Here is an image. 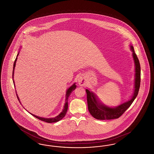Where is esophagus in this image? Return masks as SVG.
Instances as JSON below:
<instances>
[{
    "instance_id": "34e87169",
    "label": "esophagus",
    "mask_w": 154,
    "mask_h": 154,
    "mask_svg": "<svg viewBox=\"0 0 154 154\" xmlns=\"http://www.w3.org/2000/svg\"><path fill=\"white\" fill-rule=\"evenodd\" d=\"M85 79H84V77L83 76H80L79 78V80H78V83L80 85V86H84L85 85Z\"/></svg>"
}]
</instances>
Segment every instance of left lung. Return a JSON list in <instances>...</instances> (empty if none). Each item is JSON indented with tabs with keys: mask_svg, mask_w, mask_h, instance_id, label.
<instances>
[{
	"mask_svg": "<svg viewBox=\"0 0 154 154\" xmlns=\"http://www.w3.org/2000/svg\"><path fill=\"white\" fill-rule=\"evenodd\" d=\"M130 48L132 52V57L134 60L135 70L134 82V89L130 99L116 107H109L101 102L97 97V96L96 95L94 92L90 91L89 89H86L89 112L93 117L97 119H112L119 117L131 106L138 95L140 85V65L139 59L134 51L133 47L130 45Z\"/></svg>",
	"mask_w": 154,
	"mask_h": 154,
	"instance_id": "8db88e82",
	"label": "left lung"
}]
</instances>
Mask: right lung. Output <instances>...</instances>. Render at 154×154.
<instances>
[{
    "instance_id": "1",
    "label": "right lung",
    "mask_w": 154,
    "mask_h": 154,
    "mask_svg": "<svg viewBox=\"0 0 154 154\" xmlns=\"http://www.w3.org/2000/svg\"><path fill=\"white\" fill-rule=\"evenodd\" d=\"M20 52V51L18 52V54H17V57H16V59H15V60L14 63V65H13V83H14V85L15 82L14 80V73L15 67V65H16V62H17V57H18V55H19ZM75 88H76L75 83H74L73 84L72 86H70L69 88H68V89L66 90V96H65L66 99H65V105H64V106H63V110L62 111V112L59 114L58 116H57V117H55L54 118H48L40 117H38V116H35V115H34V114H32V113H30L29 112L31 115H32L33 116H34L37 119L41 120V121H44V122H48V123H53V122H58V121H60V119H62L65 116L66 112H67V109H68V98H69V96H70V94H72V92L74 90ZM17 98H18L19 102L21 104V103L20 102V99H19V97H18V96L17 95ZM23 108H24V107H23ZM24 109H25V108H24ZM26 111H27V110H26Z\"/></svg>"
}]
</instances>
